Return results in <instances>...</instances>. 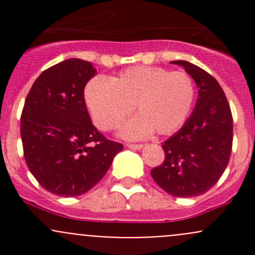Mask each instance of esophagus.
Wrapping results in <instances>:
<instances>
[{"instance_id":"1","label":"esophagus","mask_w":255,"mask_h":255,"mask_svg":"<svg viewBox=\"0 0 255 255\" xmlns=\"http://www.w3.org/2000/svg\"><path fill=\"white\" fill-rule=\"evenodd\" d=\"M126 146H128V148H130V149H142L143 148L142 144H132V143H127L126 144Z\"/></svg>"}]
</instances>
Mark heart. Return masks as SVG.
<instances>
[{
  "instance_id": "obj_1",
  "label": "heart",
  "mask_w": 255,
  "mask_h": 255,
  "mask_svg": "<svg viewBox=\"0 0 255 255\" xmlns=\"http://www.w3.org/2000/svg\"><path fill=\"white\" fill-rule=\"evenodd\" d=\"M195 96L191 75L160 66H132L110 80L92 79L85 89L87 109L102 130L117 128L135 105L139 115L121 130L128 139H139L153 130L161 135L175 132L189 117Z\"/></svg>"
}]
</instances>
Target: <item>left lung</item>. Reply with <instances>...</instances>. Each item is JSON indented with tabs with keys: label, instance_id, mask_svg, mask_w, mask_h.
I'll return each mask as SVG.
<instances>
[{
	"label": "left lung",
	"instance_id": "8db88e82",
	"mask_svg": "<svg viewBox=\"0 0 255 255\" xmlns=\"http://www.w3.org/2000/svg\"><path fill=\"white\" fill-rule=\"evenodd\" d=\"M171 63L181 65L195 80L199 99L181 129L163 143L165 159L150 174L171 196L194 197L207 192L227 168L233 118L227 97L212 75L189 61Z\"/></svg>",
	"mask_w": 255,
	"mask_h": 255
}]
</instances>
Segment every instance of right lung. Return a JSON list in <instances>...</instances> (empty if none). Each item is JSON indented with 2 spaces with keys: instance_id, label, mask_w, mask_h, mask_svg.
<instances>
[{
  "instance_id": "obj_1",
  "label": "right lung",
  "mask_w": 255,
  "mask_h": 255,
  "mask_svg": "<svg viewBox=\"0 0 255 255\" xmlns=\"http://www.w3.org/2000/svg\"><path fill=\"white\" fill-rule=\"evenodd\" d=\"M96 75L91 63L68 59L43 71L20 116L25 163L40 186L58 196H80L111 166L121 143L92 125L84 89Z\"/></svg>"
}]
</instances>
